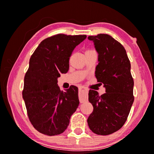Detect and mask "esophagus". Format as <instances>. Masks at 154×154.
<instances>
[{
	"mask_svg": "<svg viewBox=\"0 0 154 154\" xmlns=\"http://www.w3.org/2000/svg\"><path fill=\"white\" fill-rule=\"evenodd\" d=\"M79 92H80V96H79V100L80 102L83 103L84 102H85L88 99V90L87 88H85V87H81L79 88Z\"/></svg>",
	"mask_w": 154,
	"mask_h": 154,
	"instance_id": "esophagus-1",
	"label": "esophagus"
}]
</instances>
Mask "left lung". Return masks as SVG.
I'll list each match as a JSON object with an SVG mask.
<instances>
[{
  "mask_svg": "<svg viewBox=\"0 0 154 154\" xmlns=\"http://www.w3.org/2000/svg\"><path fill=\"white\" fill-rule=\"evenodd\" d=\"M98 52L99 63L95 77L104 84L106 92L90 90L88 100L93 111L88 119L94 133L108 135L123 127L134 102V81L130 72V62L123 45L108 34L90 35Z\"/></svg>",
  "mask_w": 154,
  "mask_h": 154,
  "instance_id": "8db88e82",
  "label": "left lung"
}]
</instances>
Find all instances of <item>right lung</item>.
Returning <instances> with one entry per match:
<instances>
[{
	"label": "right lung",
	"mask_w": 154,
	"mask_h": 154,
	"mask_svg": "<svg viewBox=\"0 0 154 154\" xmlns=\"http://www.w3.org/2000/svg\"><path fill=\"white\" fill-rule=\"evenodd\" d=\"M86 35H52L41 42L29 60L22 96L31 123L48 136L65 131L79 105V89L71 85L66 92L57 85L60 73L69 71L73 50Z\"/></svg>",
	"instance_id": "obj_1"
}]
</instances>
